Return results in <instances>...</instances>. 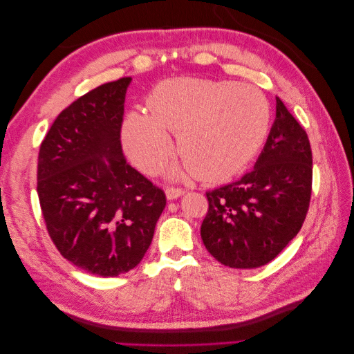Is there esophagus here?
Masks as SVG:
<instances>
[{
	"label": "esophagus",
	"mask_w": 354,
	"mask_h": 354,
	"mask_svg": "<svg viewBox=\"0 0 354 354\" xmlns=\"http://www.w3.org/2000/svg\"><path fill=\"white\" fill-rule=\"evenodd\" d=\"M186 194V190L183 189H178V187H167L165 189V195H167V199H177L180 196H183Z\"/></svg>",
	"instance_id": "esophagus-1"
}]
</instances>
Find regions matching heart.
Segmentation results:
<instances>
[{"label": "heart", "instance_id": "b5f03b06", "mask_svg": "<svg viewBox=\"0 0 354 354\" xmlns=\"http://www.w3.org/2000/svg\"><path fill=\"white\" fill-rule=\"evenodd\" d=\"M147 112H130L121 127L133 164L146 174L162 169L174 151L171 131L187 167L205 181L241 171L260 151L270 125L266 95L252 85L230 81H162L149 94Z\"/></svg>", "mask_w": 354, "mask_h": 354}]
</instances>
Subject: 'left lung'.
I'll use <instances>...</instances> for the list:
<instances>
[{"mask_svg":"<svg viewBox=\"0 0 354 354\" xmlns=\"http://www.w3.org/2000/svg\"><path fill=\"white\" fill-rule=\"evenodd\" d=\"M313 159L303 127L276 97V118L254 169L207 192L201 226L208 252L233 269L272 261L301 229L312 195Z\"/></svg>","mask_w":354,"mask_h":354,"instance_id":"left-lung-1","label":"left lung"}]
</instances>
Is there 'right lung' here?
Masks as SVG:
<instances>
[{
    "label": "right lung",
    "instance_id": "add662e5",
    "mask_svg": "<svg viewBox=\"0 0 354 354\" xmlns=\"http://www.w3.org/2000/svg\"><path fill=\"white\" fill-rule=\"evenodd\" d=\"M130 82H106L75 100L53 122L38 155L37 192L51 241L78 269L103 277L142 261L167 203L122 155Z\"/></svg>",
    "mask_w": 354,
    "mask_h": 354
}]
</instances>
